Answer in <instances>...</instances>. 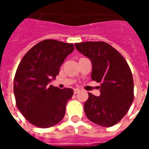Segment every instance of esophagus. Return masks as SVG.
Instances as JSON below:
<instances>
[{
    "mask_svg": "<svg viewBox=\"0 0 149 149\" xmlns=\"http://www.w3.org/2000/svg\"><path fill=\"white\" fill-rule=\"evenodd\" d=\"M79 89H74V90H73V93H74L75 94H77V93H79Z\"/></svg>",
    "mask_w": 149,
    "mask_h": 149,
    "instance_id": "obj_1",
    "label": "esophagus"
}]
</instances>
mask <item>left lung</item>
Here are the masks:
<instances>
[{
  "label": "left lung",
  "instance_id": "8db88e82",
  "mask_svg": "<svg viewBox=\"0 0 149 149\" xmlns=\"http://www.w3.org/2000/svg\"><path fill=\"white\" fill-rule=\"evenodd\" d=\"M75 46L91 59L92 80L100 83V97L88 93L89 97L84 104L86 117L103 127L118 124L134 100V81L127 61L104 42L76 43Z\"/></svg>",
  "mask_w": 149,
  "mask_h": 149
}]
</instances>
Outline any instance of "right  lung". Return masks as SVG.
Returning a JSON list of instances; mask_svg holds the SVG:
<instances>
[{"instance_id": "obj_1", "label": "right lung", "mask_w": 149, "mask_h": 149, "mask_svg": "<svg viewBox=\"0 0 149 149\" xmlns=\"http://www.w3.org/2000/svg\"><path fill=\"white\" fill-rule=\"evenodd\" d=\"M73 49L72 43L45 39L34 45L20 62L14 79L16 106L31 125L52 127L65 115L73 91L59 89L50 82L56 79L64 59Z\"/></svg>"}]
</instances>
